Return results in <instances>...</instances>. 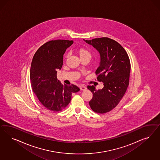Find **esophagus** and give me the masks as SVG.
Masks as SVG:
<instances>
[{
	"label": "esophagus",
	"mask_w": 160,
	"mask_h": 160,
	"mask_svg": "<svg viewBox=\"0 0 160 160\" xmlns=\"http://www.w3.org/2000/svg\"><path fill=\"white\" fill-rule=\"evenodd\" d=\"M79 88H80V89H81V91H85V90L87 89V87L83 86V85H81V86L79 87Z\"/></svg>",
	"instance_id": "obj_1"
}]
</instances>
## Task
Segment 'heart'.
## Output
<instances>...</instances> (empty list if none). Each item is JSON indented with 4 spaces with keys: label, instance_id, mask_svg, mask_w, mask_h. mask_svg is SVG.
I'll return each mask as SVG.
<instances>
[{
    "label": "heart",
    "instance_id": "b5f03b06",
    "mask_svg": "<svg viewBox=\"0 0 160 160\" xmlns=\"http://www.w3.org/2000/svg\"><path fill=\"white\" fill-rule=\"evenodd\" d=\"M79 53H80L81 57L84 56V55H89V56H91V53L89 52V51L85 49H80Z\"/></svg>",
    "mask_w": 160,
    "mask_h": 160
}]
</instances>
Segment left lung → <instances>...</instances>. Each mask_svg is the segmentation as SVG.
Segmentation results:
<instances>
[{
    "label": "left lung",
    "instance_id": "obj_1",
    "mask_svg": "<svg viewBox=\"0 0 160 160\" xmlns=\"http://www.w3.org/2000/svg\"><path fill=\"white\" fill-rule=\"evenodd\" d=\"M83 40L99 52L101 61L95 73L98 81L103 83L102 89L87 87L93 93L89 104L94 112L107 113L118 105L129 85V57L123 47L109 38Z\"/></svg>",
    "mask_w": 160,
    "mask_h": 160
}]
</instances>
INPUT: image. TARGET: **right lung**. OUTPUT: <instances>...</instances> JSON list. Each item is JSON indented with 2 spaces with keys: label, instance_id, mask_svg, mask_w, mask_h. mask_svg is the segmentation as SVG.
Listing matches in <instances>:
<instances>
[{
  "label": "right lung",
  "instance_id": "right-lung-1",
  "mask_svg": "<svg viewBox=\"0 0 160 160\" xmlns=\"http://www.w3.org/2000/svg\"><path fill=\"white\" fill-rule=\"evenodd\" d=\"M73 41L54 40L47 42L35 53L31 63V87L39 102L46 108L58 112L67 107L72 93L80 89L72 84L62 85L57 79V69H61L63 57Z\"/></svg>",
  "mask_w": 160,
  "mask_h": 160
}]
</instances>
